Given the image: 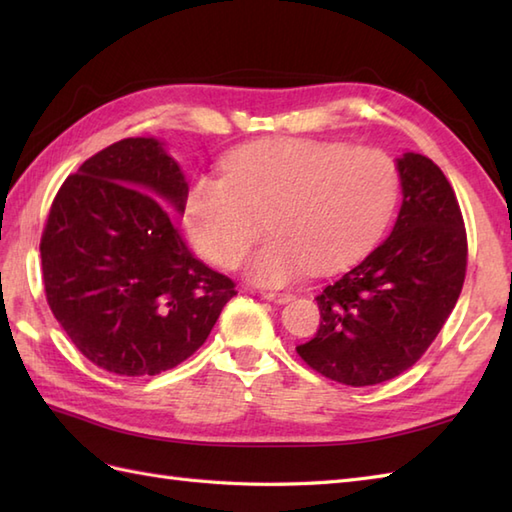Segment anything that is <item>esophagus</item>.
Returning a JSON list of instances; mask_svg holds the SVG:
<instances>
[{"label":"esophagus","instance_id":"34e87169","mask_svg":"<svg viewBox=\"0 0 512 512\" xmlns=\"http://www.w3.org/2000/svg\"><path fill=\"white\" fill-rule=\"evenodd\" d=\"M262 297L273 303H288L292 299L290 292H262Z\"/></svg>","mask_w":512,"mask_h":512}]
</instances>
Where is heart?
Instances as JSON below:
<instances>
[{
	"mask_svg": "<svg viewBox=\"0 0 512 512\" xmlns=\"http://www.w3.org/2000/svg\"><path fill=\"white\" fill-rule=\"evenodd\" d=\"M224 178L193 180L184 222L200 253L237 266L264 231L248 264L262 286L330 273L367 253L383 235L400 195L396 160L378 147L312 138H266L233 149Z\"/></svg>",
	"mask_w": 512,
	"mask_h": 512,
	"instance_id": "1",
	"label": "heart"
}]
</instances>
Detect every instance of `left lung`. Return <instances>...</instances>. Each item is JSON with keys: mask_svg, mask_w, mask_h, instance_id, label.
<instances>
[{"mask_svg": "<svg viewBox=\"0 0 512 512\" xmlns=\"http://www.w3.org/2000/svg\"><path fill=\"white\" fill-rule=\"evenodd\" d=\"M394 231L317 297L321 325L301 361L336 383L367 387L407 372L436 341L466 277V228L455 191L427 156L398 158Z\"/></svg>", "mask_w": 512, "mask_h": 512, "instance_id": "8db88e82", "label": "left lung"}]
</instances>
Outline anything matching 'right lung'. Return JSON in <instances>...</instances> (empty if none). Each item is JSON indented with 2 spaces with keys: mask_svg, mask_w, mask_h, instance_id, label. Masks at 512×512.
<instances>
[{
  "mask_svg": "<svg viewBox=\"0 0 512 512\" xmlns=\"http://www.w3.org/2000/svg\"><path fill=\"white\" fill-rule=\"evenodd\" d=\"M189 184L156 138H123L65 178L41 235L48 306L88 361L156 376L211 334L237 290L191 255L167 209Z\"/></svg>",
  "mask_w": 512,
  "mask_h": 512,
  "instance_id": "1",
  "label": "right lung"
}]
</instances>
